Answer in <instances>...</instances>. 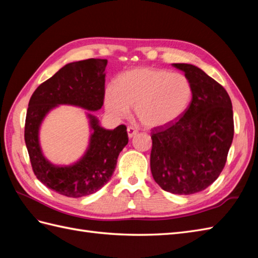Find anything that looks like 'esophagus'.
Wrapping results in <instances>:
<instances>
[{
    "mask_svg": "<svg viewBox=\"0 0 258 258\" xmlns=\"http://www.w3.org/2000/svg\"><path fill=\"white\" fill-rule=\"evenodd\" d=\"M136 133H138V130H136V127H134V126H127V134H128V138L132 139L134 135H136Z\"/></svg>",
    "mask_w": 258,
    "mask_h": 258,
    "instance_id": "34e87169",
    "label": "esophagus"
}]
</instances>
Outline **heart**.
Here are the masks:
<instances>
[{"mask_svg":"<svg viewBox=\"0 0 258 258\" xmlns=\"http://www.w3.org/2000/svg\"><path fill=\"white\" fill-rule=\"evenodd\" d=\"M193 96L189 80L167 70L138 68L120 74L115 87L108 86L104 104L113 117L127 116L131 107L146 127L167 126L182 116Z\"/></svg>","mask_w":258,"mask_h":258,"instance_id":"b5f03b06","label":"heart"}]
</instances>
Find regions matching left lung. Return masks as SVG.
I'll return each mask as SVG.
<instances>
[{
  "mask_svg": "<svg viewBox=\"0 0 258 258\" xmlns=\"http://www.w3.org/2000/svg\"><path fill=\"white\" fill-rule=\"evenodd\" d=\"M193 87L188 108L176 122L152 130L151 171L161 188L178 195L204 190L220 176L234 136L226 90L191 64L175 63Z\"/></svg>",
  "mask_w": 258,
  "mask_h": 258,
  "instance_id": "8db88e82",
  "label": "left lung"
}]
</instances>
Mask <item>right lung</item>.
Returning a JSON list of instances; mask_svg holds the SVG:
<instances>
[{
    "instance_id": "1",
    "label": "right lung",
    "mask_w": 258,
    "mask_h": 258,
    "mask_svg": "<svg viewBox=\"0 0 258 258\" xmlns=\"http://www.w3.org/2000/svg\"><path fill=\"white\" fill-rule=\"evenodd\" d=\"M106 64L107 59L101 58L67 64L38 86L30 98L24 139L32 169L38 180L61 195L78 199L101 189L111 179L119 153L128 143L125 125L105 130L92 114H87L93 131L89 149L73 165H53L42 154L38 143L41 123L52 108L68 104L94 112L102 107Z\"/></svg>"
}]
</instances>
